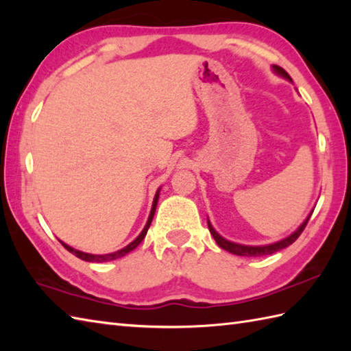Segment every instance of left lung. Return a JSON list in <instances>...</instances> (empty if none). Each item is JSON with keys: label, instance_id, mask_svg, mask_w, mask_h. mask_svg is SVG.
<instances>
[{"label": "left lung", "instance_id": "obj_1", "mask_svg": "<svg viewBox=\"0 0 351 351\" xmlns=\"http://www.w3.org/2000/svg\"><path fill=\"white\" fill-rule=\"evenodd\" d=\"M273 68H274L276 72L280 73V75H283L285 78L291 80V77L288 75V72H287L285 69H282L280 66H276V64H274ZM311 215H312V214H309V217L303 221V225H302L299 229H297L294 234H291L289 237H287L285 240L278 241V243H274V244H268V245H243V244L230 243V241L225 240V238H223V237H220L217 232H215L214 228L211 226L210 220H208V228H210V232H211V235L214 237L215 243H217L221 249H225V250H228V252H230V253H234V255H238V256H265V255H271V253H276V252H279V250H282V249L288 247L289 244H293V243L297 240V238L300 237V234L303 232V229L306 228L308 221H309V219H311Z\"/></svg>", "mask_w": 351, "mask_h": 351}]
</instances>
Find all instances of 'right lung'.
<instances>
[{
  "mask_svg": "<svg viewBox=\"0 0 351 351\" xmlns=\"http://www.w3.org/2000/svg\"><path fill=\"white\" fill-rule=\"evenodd\" d=\"M156 202H158V191H156V195H155L154 204H152V210H151V214H149V219H147V223H146L145 229L141 230V234L136 238V240H134L131 244H128V245H126V247H123V249H121V250H117V252H114V253H108V255H90V253H84V252L75 250V249H72L71 245L62 243L63 247H64L66 250H69L71 253H73V255H75L77 258L83 259V261H88V263H106V261H113V259H117V258H122V256L126 255V253H130L131 250L136 249L137 245H138L141 241H143V238L146 237L147 229H149V226H151V223H152L154 214H155V208H156Z\"/></svg>",
  "mask_w": 351,
  "mask_h": 351,
  "instance_id": "right-lung-1",
  "label": "right lung"
}]
</instances>
